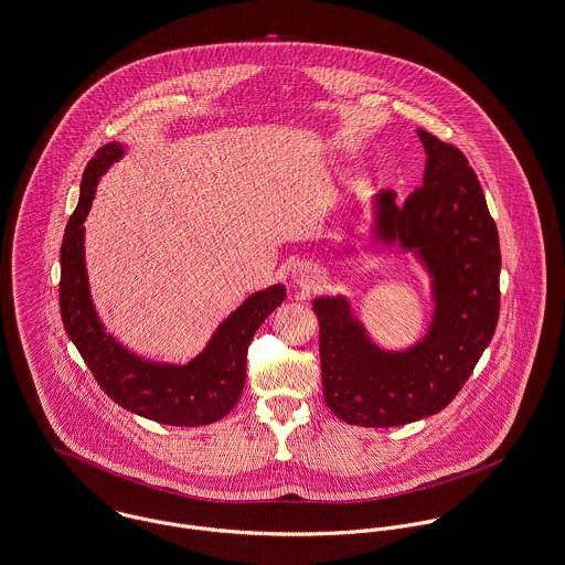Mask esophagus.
<instances>
[{"mask_svg":"<svg viewBox=\"0 0 565 565\" xmlns=\"http://www.w3.org/2000/svg\"><path fill=\"white\" fill-rule=\"evenodd\" d=\"M290 279L297 288H311L318 284L320 273L316 270V266L307 264V262H299L292 270H290Z\"/></svg>","mask_w":565,"mask_h":565,"instance_id":"1","label":"esophagus"}]
</instances>
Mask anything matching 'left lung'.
Instances as JSON below:
<instances>
[{
    "instance_id": "8db88e82",
    "label": "left lung",
    "mask_w": 565,
    "mask_h": 565,
    "mask_svg": "<svg viewBox=\"0 0 565 565\" xmlns=\"http://www.w3.org/2000/svg\"><path fill=\"white\" fill-rule=\"evenodd\" d=\"M426 150L422 186L399 206L372 200L374 258L411 256L430 279V322L404 348L379 344L344 295L311 301L320 324L322 391L347 424L393 428L440 413L462 390L499 320L501 249L467 157L417 129Z\"/></svg>"
}]
</instances>
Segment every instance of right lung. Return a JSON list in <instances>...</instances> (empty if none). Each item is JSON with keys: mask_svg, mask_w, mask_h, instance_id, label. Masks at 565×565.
Segmentation results:
<instances>
[{"mask_svg": "<svg viewBox=\"0 0 565 565\" xmlns=\"http://www.w3.org/2000/svg\"><path fill=\"white\" fill-rule=\"evenodd\" d=\"M127 150V143L109 141L87 163L79 204L60 249L62 322L100 390L122 408L166 426L215 424L236 406L245 387L247 348L262 322L284 303L286 286L273 284L249 295L218 324L202 352L182 365L143 359L107 333L89 295L84 221L100 175Z\"/></svg>", "mask_w": 565, "mask_h": 565, "instance_id": "1", "label": "right lung"}]
</instances>
